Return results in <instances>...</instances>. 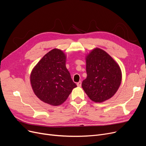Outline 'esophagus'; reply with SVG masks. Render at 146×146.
Instances as JSON below:
<instances>
[{
	"label": "esophagus",
	"mask_w": 146,
	"mask_h": 146,
	"mask_svg": "<svg viewBox=\"0 0 146 146\" xmlns=\"http://www.w3.org/2000/svg\"><path fill=\"white\" fill-rule=\"evenodd\" d=\"M81 85H82V82H81V81H79V82H78V83H77V86H78V87H80Z\"/></svg>",
	"instance_id": "obj_1"
}]
</instances>
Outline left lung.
I'll return each instance as SVG.
<instances>
[{"label":"left lung","mask_w":146,"mask_h":146,"mask_svg":"<svg viewBox=\"0 0 146 146\" xmlns=\"http://www.w3.org/2000/svg\"><path fill=\"white\" fill-rule=\"evenodd\" d=\"M86 79L82 87L92 101L101 103L117 91L122 74L117 62L105 50L95 48L85 56Z\"/></svg>","instance_id":"left-lung-1"}]
</instances>
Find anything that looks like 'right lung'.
Here are the masks:
<instances>
[{
    "label": "right lung",
    "mask_w": 146,
    "mask_h": 146,
    "mask_svg": "<svg viewBox=\"0 0 146 146\" xmlns=\"http://www.w3.org/2000/svg\"><path fill=\"white\" fill-rule=\"evenodd\" d=\"M66 54L54 48L44 55L31 70V88L43 103L60 106L67 99L73 88L77 87L66 68Z\"/></svg>",
    "instance_id": "add662e5"
}]
</instances>
